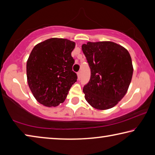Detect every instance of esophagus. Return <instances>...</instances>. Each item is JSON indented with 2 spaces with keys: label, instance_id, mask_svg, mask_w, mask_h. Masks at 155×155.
I'll use <instances>...</instances> for the list:
<instances>
[{
  "label": "esophagus",
  "instance_id": "esophagus-1",
  "mask_svg": "<svg viewBox=\"0 0 155 155\" xmlns=\"http://www.w3.org/2000/svg\"><path fill=\"white\" fill-rule=\"evenodd\" d=\"M77 76H78V79H80L81 77V71H78L77 72Z\"/></svg>",
  "mask_w": 155,
  "mask_h": 155
}]
</instances>
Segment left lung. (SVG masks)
<instances>
[{"label":"left lung","mask_w":155,"mask_h":155,"mask_svg":"<svg viewBox=\"0 0 155 155\" xmlns=\"http://www.w3.org/2000/svg\"><path fill=\"white\" fill-rule=\"evenodd\" d=\"M82 51L91 70L90 81L83 87L85 100L97 109L112 108L127 94L132 78L129 52L112 41H89Z\"/></svg>","instance_id":"1"}]
</instances>
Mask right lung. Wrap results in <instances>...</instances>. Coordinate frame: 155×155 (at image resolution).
Listing matches in <instances>:
<instances>
[{
  "mask_svg": "<svg viewBox=\"0 0 155 155\" xmlns=\"http://www.w3.org/2000/svg\"><path fill=\"white\" fill-rule=\"evenodd\" d=\"M74 47V41L67 39L51 38L31 51L27 63V81L34 97L43 105L56 107L63 103L77 81L71 55Z\"/></svg>",
  "mask_w": 155,
  "mask_h": 155,
  "instance_id": "right-lung-1",
  "label": "right lung"
}]
</instances>
